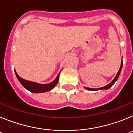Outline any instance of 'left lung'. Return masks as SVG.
I'll return each mask as SVG.
<instances>
[{
	"label": "left lung",
	"mask_w": 133,
	"mask_h": 133,
	"mask_svg": "<svg viewBox=\"0 0 133 133\" xmlns=\"http://www.w3.org/2000/svg\"><path fill=\"white\" fill-rule=\"evenodd\" d=\"M122 67H123V61H121V67H120V69L118 70V72H117V75H116V77H115V78H114L113 80H112V82H110V83H109V84H107V86H105V87H101V88H98V89H91V88H89V87H84L87 90H107V89H110L111 87H112V85H113L114 84H115V83L117 81V80L118 79V77H119V75L120 73H121V69H122Z\"/></svg>",
	"instance_id": "1"
}]
</instances>
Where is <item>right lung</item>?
Here are the masks:
<instances>
[{"label":"right lung","mask_w":133,"mask_h":133,"mask_svg":"<svg viewBox=\"0 0 133 133\" xmlns=\"http://www.w3.org/2000/svg\"><path fill=\"white\" fill-rule=\"evenodd\" d=\"M15 74H16V77H17L20 83H21V84L29 91L33 92V93H41V92H47V91L52 90L56 85V84L58 83L60 75L59 72L58 75H57L56 78L55 79V81L49 83V84H39V83H35V82H31V81L23 79V78H22L21 77L18 76V75L16 73V71H15Z\"/></svg>","instance_id":"add662e5"}]
</instances>
